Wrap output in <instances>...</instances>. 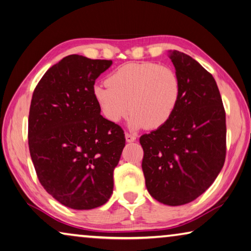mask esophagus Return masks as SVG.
Here are the masks:
<instances>
[{
  "mask_svg": "<svg viewBox=\"0 0 251 251\" xmlns=\"http://www.w3.org/2000/svg\"><path fill=\"white\" fill-rule=\"evenodd\" d=\"M125 138H126V141L127 143H133V141L136 140V135H133V134H128L127 133L125 135Z\"/></svg>",
  "mask_w": 251,
  "mask_h": 251,
  "instance_id": "1",
  "label": "esophagus"
}]
</instances>
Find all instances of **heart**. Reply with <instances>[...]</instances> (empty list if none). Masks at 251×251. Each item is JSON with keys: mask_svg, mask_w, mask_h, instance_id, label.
<instances>
[{"mask_svg": "<svg viewBox=\"0 0 251 251\" xmlns=\"http://www.w3.org/2000/svg\"><path fill=\"white\" fill-rule=\"evenodd\" d=\"M93 97L107 121L128 115L133 128L157 129L175 114L181 97V82L171 67L157 62H130L112 72L107 84L93 88Z\"/></svg>", "mask_w": 251, "mask_h": 251, "instance_id": "b5f03b06", "label": "heart"}]
</instances>
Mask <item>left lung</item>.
<instances>
[{"label":"left lung","mask_w":251,"mask_h":251,"mask_svg":"<svg viewBox=\"0 0 251 251\" xmlns=\"http://www.w3.org/2000/svg\"><path fill=\"white\" fill-rule=\"evenodd\" d=\"M181 82L176 110L165 125L139 138L146 188L176 206L204 193L226 157V114L213 75L183 52L169 51Z\"/></svg>","instance_id":"obj_1"}]
</instances>
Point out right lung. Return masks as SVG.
I'll list each match as a JSON object with an SVG mask.
<instances>
[{
	"label": "right lung",
	"mask_w": 251,
	"mask_h": 251,
	"mask_svg": "<svg viewBox=\"0 0 251 251\" xmlns=\"http://www.w3.org/2000/svg\"><path fill=\"white\" fill-rule=\"evenodd\" d=\"M112 60L70 54L43 75L28 116V146L38 180L74 209L105 204L125 146L120 125L107 121L93 97L95 80Z\"/></svg>",
	"instance_id": "add662e5"
}]
</instances>
